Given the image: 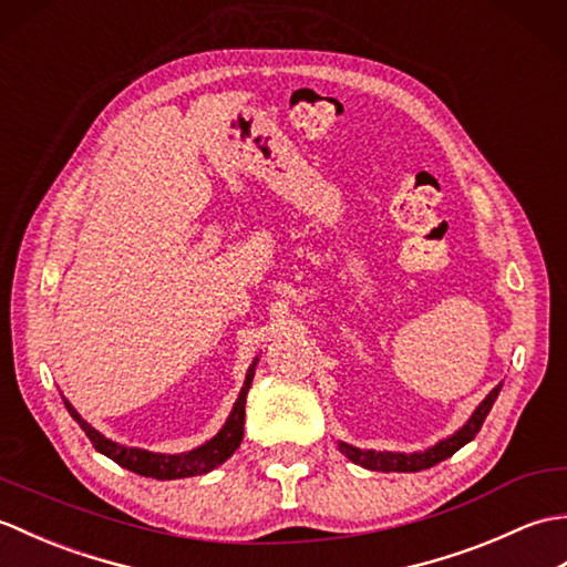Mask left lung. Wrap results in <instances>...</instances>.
Returning <instances> with one entry per match:
<instances>
[{
	"instance_id": "obj_1",
	"label": "left lung",
	"mask_w": 567,
	"mask_h": 567,
	"mask_svg": "<svg viewBox=\"0 0 567 567\" xmlns=\"http://www.w3.org/2000/svg\"><path fill=\"white\" fill-rule=\"evenodd\" d=\"M502 390V382L492 390L483 402L475 406V412L470 414L465 424L451 433L449 439H441L439 443L429 445L426 451H414V453H400V451H368V449H358V445L343 443L339 441V451L353 461L355 465L365 467V470H378V473H419V470H426L439 465L445 457H451L455 451H461L465 443L475 439V433L483 429L485 419L489 414L492 404H495L497 394Z\"/></svg>"
}]
</instances>
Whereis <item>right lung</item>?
<instances>
[{"mask_svg":"<svg viewBox=\"0 0 567 567\" xmlns=\"http://www.w3.org/2000/svg\"><path fill=\"white\" fill-rule=\"evenodd\" d=\"M256 365H258V358L250 363V368L246 372V380H244V388H240L231 414H228V419L224 421L219 433L212 436L207 443H202V445H197V449H192L187 453H153V451L131 449V445L116 443L112 439H106L104 433H100L94 426H90L87 421L78 414V409L65 400V396H63V402H65V409L70 412V416L78 421L84 433H87V439L92 441L94 449H97L102 455L112 457L114 463L131 470V473L143 475V477H153V480L195 477V475L209 473V470L226 463L228 457L236 453L240 441H244L246 396L250 390L252 375H256Z\"/></svg>","mask_w":567,"mask_h":567,"instance_id":"obj_1","label":"right lung"}]
</instances>
